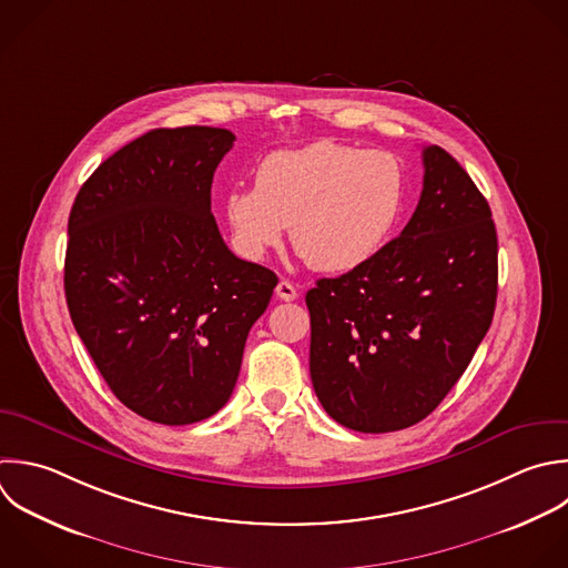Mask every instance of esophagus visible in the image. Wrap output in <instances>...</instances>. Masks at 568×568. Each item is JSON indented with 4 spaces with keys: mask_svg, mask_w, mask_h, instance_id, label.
<instances>
[{
    "mask_svg": "<svg viewBox=\"0 0 568 568\" xmlns=\"http://www.w3.org/2000/svg\"><path fill=\"white\" fill-rule=\"evenodd\" d=\"M275 295L284 302H293L297 297V288L288 280H280V284L275 286Z\"/></svg>",
    "mask_w": 568,
    "mask_h": 568,
    "instance_id": "obj_1",
    "label": "esophagus"
}]
</instances>
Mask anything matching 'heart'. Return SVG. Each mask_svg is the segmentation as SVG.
I'll return each mask as SVG.
<instances>
[{
  "label": "heart",
  "mask_w": 568,
  "mask_h": 568,
  "mask_svg": "<svg viewBox=\"0 0 568 568\" xmlns=\"http://www.w3.org/2000/svg\"><path fill=\"white\" fill-rule=\"evenodd\" d=\"M408 200L404 164L388 151L313 142L262 160L253 186H233L224 217L235 251L262 260L284 240L322 273L353 271L395 235Z\"/></svg>",
  "instance_id": "obj_1"
}]
</instances>
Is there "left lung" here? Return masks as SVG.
Segmentation results:
<instances>
[{
  "instance_id": "left-lung-1",
  "label": "left lung",
  "mask_w": 568,
  "mask_h": 568,
  "mask_svg": "<svg viewBox=\"0 0 568 568\" xmlns=\"http://www.w3.org/2000/svg\"><path fill=\"white\" fill-rule=\"evenodd\" d=\"M422 160V195L399 237L306 293L315 395L359 433L402 430L433 413L495 311L488 202L444 149L424 146Z\"/></svg>"
}]
</instances>
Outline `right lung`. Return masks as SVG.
Segmentation results:
<instances>
[{
	"mask_svg": "<svg viewBox=\"0 0 568 568\" xmlns=\"http://www.w3.org/2000/svg\"><path fill=\"white\" fill-rule=\"evenodd\" d=\"M226 129H155L84 182L69 217L71 320L115 397L182 426L231 397L277 275L235 257L211 213Z\"/></svg>",
	"mask_w": 568,
	"mask_h": 568,
	"instance_id": "1",
	"label": "right lung"
}]
</instances>
